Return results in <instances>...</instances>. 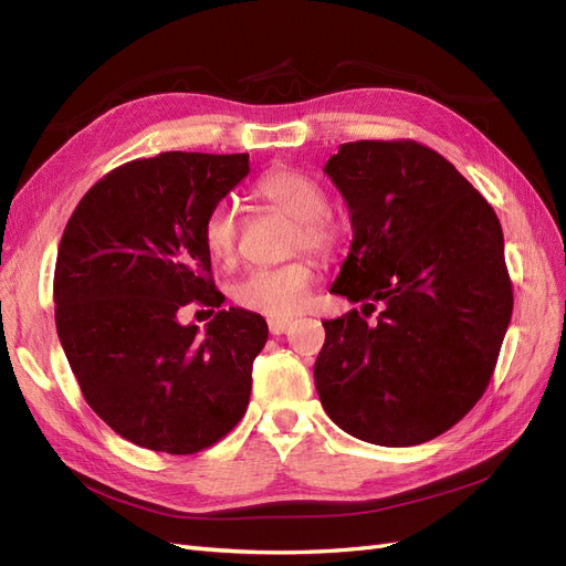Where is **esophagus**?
<instances>
[{"label": "esophagus", "instance_id": "esophagus-1", "mask_svg": "<svg viewBox=\"0 0 566 566\" xmlns=\"http://www.w3.org/2000/svg\"><path fill=\"white\" fill-rule=\"evenodd\" d=\"M290 318H269V331L271 335H283L290 328Z\"/></svg>", "mask_w": 566, "mask_h": 566}]
</instances>
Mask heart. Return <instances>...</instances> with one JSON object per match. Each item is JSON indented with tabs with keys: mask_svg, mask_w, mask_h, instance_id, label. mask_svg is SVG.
I'll return each instance as SVG.
<instances>
[{
	"mask_svg": "<svg viewBox=\"0 0 566 566\" xmlns=\"http://www.w3.org/2000/svg\"><path fill=\"white\" fill-rule=\"evenodd\" d=\"M254 193L271 202L273 208L295 217L293 248L328 254L337 245V224L331 219V198L325 188L310 175L297 169H279L262 177ZM202 243L219 264L235 260L241 243V219L233 202L214 205L202 224ZM316 273L312 262L300 260L276 269H250L231 285V297L248 312L264 316H293L306 304Z\"/></svg>",
	"mask_w": 566,
	"mask_h": 566,
	"instance_id": "b5f03b06",
	"label": "heart"
}]
</instances>
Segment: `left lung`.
Instances as JSON below:
<instances>
[{
    "label": "left lung",
    "instance_id": "1",
    "mask_svg": "<svg viewBox=\"0 0 566 566\" xmlns=\"http://www.w3.org/2000/svg\"><path fill=\"white\" fill-rule=\"evenodd\" d=\"M323 172L354 241L331 293L314 382L331 420L378 447L447 432L482 397L512 316L503 229L484 196L416 142L342 144ZM375 303L384 310L373 324Z\"/></svg>",
    "mask_w": 566,
    "mask_h": 566
}]
</instances>
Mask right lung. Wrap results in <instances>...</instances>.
Masks as SVG:
<instances>
[{"label":"right lung","instance_id":"right-lung-1","mask_svg":"<svg viewBox=\"0 0 566 566\" xmlns=\"http://www.w3.org/2000/svg\"><path fill=\"white\" fill-rule=\"evenodd\" d=\"M250 172L248 153H160L96 181L63 231L56 331L84 399L127 441L198 453L243 418L266 321L220 310L205 334L178 323L221 306L202 224Z\"/></svg>","mask_w":566,"mask_h":566}]
</instances>
